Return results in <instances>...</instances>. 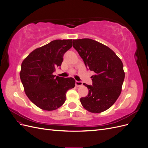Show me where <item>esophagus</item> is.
<instances>
[{
	"label": "esophagus",
	"instance_id": "esophagus-1",
	"mask_svg": "<svg viewBox=\"0 0 148 148\" xmlns=\"http://www.w3.org/2000/svg\"><path fill=\"white\" fill-rule=\"evenodd\" d=\"M75 85H76V86L79 87V86H82V85H83V83H82V82H81L76 81V82H75Z\"/></svg>",
	"mask_w": 148,
	"mask_h": 148
}]
</instances>
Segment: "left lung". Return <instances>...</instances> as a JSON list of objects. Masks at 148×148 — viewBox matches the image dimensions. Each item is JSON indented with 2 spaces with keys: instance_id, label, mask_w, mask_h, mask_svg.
<instances>
[{
  "instance_id": "left-lung-1",
  "label": "left lung",
  "mask_w": 148,
  "mask_h": 148,
  "mask_svg": "<svg viewBox=\"0 0 148 148\" xmlns=\"http://www.w3.org/2000/svg\"><path fill=\"white\" fill-rule=\"evenodd\" d=\"M73 47L86 68L93 71L92 85L83 83L89 90L80 102L92 113L102 112L112 106L119 97L125 78L122 60L109 47L88 38L73 39Z\"/></svg>"
}]
</instances>
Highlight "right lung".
Listing matches in <instances>:
<instances>
[{"mask_svg": "<svg viewBox=\"0 0 148 148\" xmlns=\"http://www.w3.org/2000/svg\"><path fill=\"white\" fill-rule=\"evenodd\" d=\"M72 42V39L54 40L36 49L22 62L20 77L25 94L40 109L51 111L59 108L66 100V91L75 86L73 78L53 75Z\"/></svg>", "mask_w": 148, "mask_h": 148, "instance_id": "right-lung-1", "label": "right lung"}]
</instances>
